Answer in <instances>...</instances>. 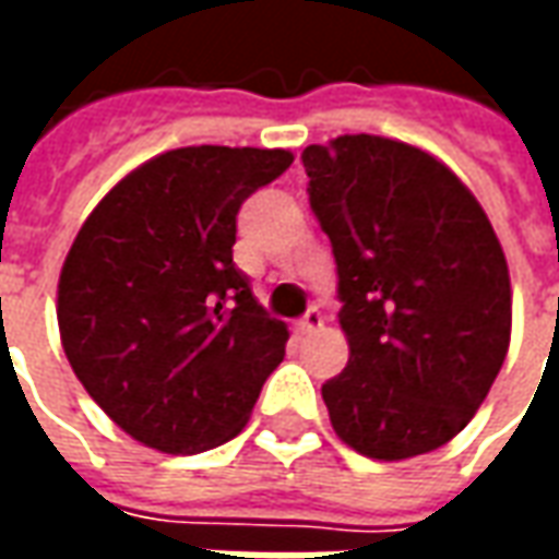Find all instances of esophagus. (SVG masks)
Listing matches in <instances>:
<instances>
[{
	"instance_id": "34e87169",
	"label": "esophagus",
	"mask_w": 559,
	"mask_h": 559,
	"mask_svg": "<svg viewBox=\"0 0 559 559\" xmlns=\"http://www.w3.org/2000/svg\"><path fill=\"white\" fill-rule=\"evenodd\" d=\"M320 329H323V314H320L317 308H311V311L299 320V332H302V335H311V332H320Z\"/></svg>"
}]
</instances>
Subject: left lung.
I'll use <instances>...</instances> for the list:
<instances>
[{"mask_svg":"<svg viewBox=\"0 0 559 559\" xmlns=\"http://www.w3.org/2000/svg\"><path fill=\"white\" fill-rule=\"evenodd\" d=\"M308 200L338 266L350 359L323 383L359 455L404 461L449 443L503 368L509 266L491 221L445 164L374 134L302 152Z\"/></svg>","mask_w":559,"mask_h":559,"instance_id":"left-lung-1","label":"left lung"}]
</instances>
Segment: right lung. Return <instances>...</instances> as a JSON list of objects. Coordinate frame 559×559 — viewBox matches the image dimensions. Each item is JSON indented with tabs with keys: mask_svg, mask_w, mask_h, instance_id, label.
Here are the masks:
<instances>
[{
	"mask_svg": "<svg viewBox=\"0 0 559 559\" xmlns=\"http://www.w3.org/2000/svg\"><path fill=\"white\" fill-rule=\"evenodd\" d=\"M293 164L287 148L185 146L110 188L59 275L74 374L148 449L194 455L242 431L287 326L233 263L236 215Z\"/></svg>",
	"mask_w": 559,
	"mask_h": 559,
	"instance_id": "obj_1",
	"label": "right lung"
}]
</instances>
